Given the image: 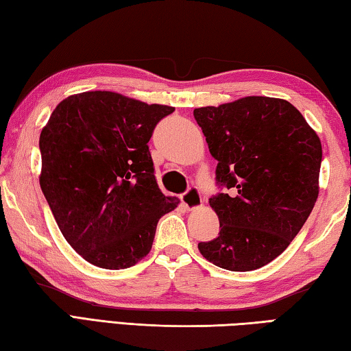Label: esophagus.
<instances>
[{"instance_id": "34e87169", "label": "esophagus", "mask_w": 351, "mask_h": 351, "mask_svg": "<svg viewBox=\"0 0 351 351\" xmlns=\"http://www.w3.org/2000/svg\"><path fill=\"white\" fill-rule=\"evenodd\" d=\"M180 200L184 204V208L188 209H195L202 204V195L200 191L197 188H189L186 193L180 195Z\"/></svg>"}]
</instances>
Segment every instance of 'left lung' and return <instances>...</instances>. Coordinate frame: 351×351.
<instances>
[{"label": "left lung", "mask_w": 351, "mask_h": 351, "mask_svg": "<svg viewBox=\"0 0 351 351\" xmlns=\"http://www.w3.org/2000/svg\"><path fill=\"white\" fill-rule=\"evenodd\" d=\"M194 117L224 189L209 198L220 232L198 250L232 272L266 266L292 243L318 198L319 137L284 99L247 96L195 108Z\"/></svg>", "instance_id": "1"}]
</instances>
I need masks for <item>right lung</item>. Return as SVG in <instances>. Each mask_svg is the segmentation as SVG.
Here are the masks:
<instances>
[{
    "mask_svg": "<svg viewBox=\"0 0 351 351\" xmlns=\"http://www.w3.org/2000/svg\"><path fill=\"white\" fill-rule=\"evenodd\" d=\"M173 111L85 91L58 104L43 128L39 184L64 238L93 266H134L151 250L160 217L180 202L158 188L148 148Z\"/></svg>",
    "mask_w": 351,
    "mask_h": 351,
    "instance_id": "add662e5",
    "label": "right lung"
}]
</instances>
